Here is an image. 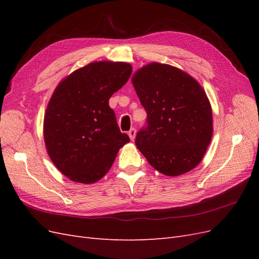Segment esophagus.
I'll return each instance as SVG.
<instances>
[{
    "mask_svg": "<svg viewBox=\"0 0 259 259\" xmlns=\"http://www.w3.org/2000/svg\"><path fill=\"white\" fill-rule=\"evenodd\" d=\"M128 136L131 138V140H134L135 136H136V130L135 128H131L128 132Z\"/></svg>",
    "mask_w": 259,
    "mask_h": 259,
    "instance_id": "obj_1",
    "label": "esophagus"
}]
</instances>
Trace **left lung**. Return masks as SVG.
I'll use <instances>...</instances> for the list:
<instances>
[{"instance_id":"left-lung-1","label":"left lung","mask_w":259,"mask_h":259,"mask_svg":"<svg viewBox=\"0 0 259 259\" xmlns=\"http://www.w3.org/2000/svg\"><path fill=\"white\" fill-rule=\"evenodd\" d=\"M147 112L135 144L152 167L179 176L202 161L213 136L210 103L198 81L176 67L151 62L132 77Z\"/></svg>"}]
</instances>
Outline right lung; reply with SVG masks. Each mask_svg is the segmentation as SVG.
Listing matches in <instances>:
<instances>
[{
	"instance_id": "1",
	"label": "right lung",
	"mask_w": 259,
	"mask_h": 259,
	"mask_svg": "<svg viewBox=\"0 0 259 259\" xmlns=\"http://www.w3.org/2000/svg\"><path fill=\"white\" fill-rule=\"evenodd\" d=\"M132 70L127 62H91L55 89L44 114V142L55 166L72 182H98L130 142L117 126L109 99L127 82Z\"/></svg>"
}]
</instances>
